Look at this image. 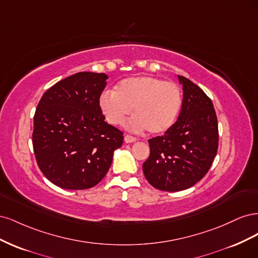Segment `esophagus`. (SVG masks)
I'll list each match as a JSON object with an SVG mask.
<instances>
[{"label":"esophagus","instance_id":"34e87169","mask_svg":"<svg viewBox=\"0 0 258 258\" xmlns=\"http://www.w3.org/2000/svg\"><path fill=\"white\" fill-rule=\"evenodd\" d=\"M136 141H137V139L135 137L129 136V135L124 136V142H126V143H134Z\"/></svg>","mask_w":258,"mask_h":258}]
</instances>
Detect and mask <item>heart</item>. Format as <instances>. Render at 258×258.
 Wrapping results in <instances>:
<instances>
[{
  "mask_svg": "<svg viewBox=\"0 0 258 258\" xmlns=\"http://www.w3.org/2000/svg\"><path fill=\"white\" fill-rule=\"evenodd\" d=\"M183 104L182 90L173 82L153 76L128 77L115 87L105 90L99 98L100 111L107 122L122 124L131 114L128 129L140 132L147 129L151 135L166 132L176 121Z\"/></svg>",
  "mask_w": 258,
  "mask_h": 258,
  "instance_id": "b5f03b06",
  "label": "heart"
}]
</instances>
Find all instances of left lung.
<instances>
[{
  "mask_svg": "<svg viewBox=\"0 0 258 258\" xmlns=\"http://www.w3.org/2000/svg\"><path fill=\"white\" fill-rule=\"evenodd\" d=\"M183 104L178 118L161 137L148 140L151 154L143 172L159 190L179 191L204 177L218 146L217 118L212 101L200 87L184 76Z\"/></svg>",
  "mask_w": 258,
  "mask_h": 258,
  "instance_id": "left-lung-1",
  "label": "left lung"
}]
</instances>
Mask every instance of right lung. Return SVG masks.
<instances>
[{
  "label": "right lung",
  "mask_w": 258,
  "mask_h": 258,
  "mask_svg": "<svg viewBox=\"0 0 258 258\" xmlns=\"http://www.w3.org/2000/svg\"><path fill=\"white\" fill-rule=\"evenodd\" d=\"M104 73L80 72L54 84L38 102L32 135L37 165L61 188H91L110 169L122 132L104 121Z\"/></svg>",
  "instance_id": "obj_1"
}]
</instances>
